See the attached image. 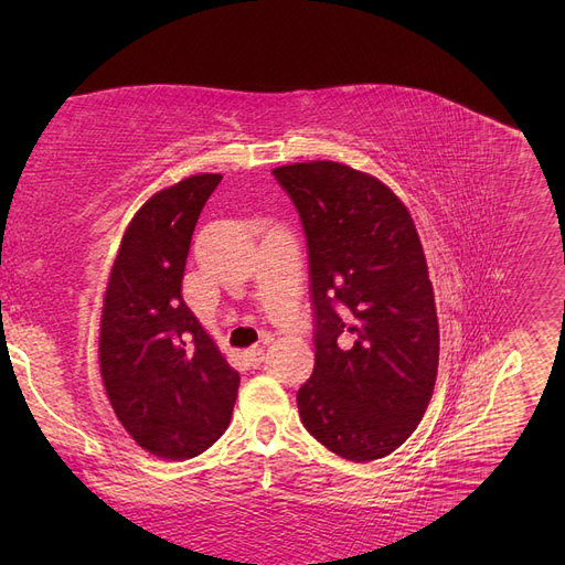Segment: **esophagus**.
Returning <instances> with one entry per match:
<instances>
[{"label":"esophagus","instance_id":"34e87169","mask_svg":"<svg viewBox=\"0 0 565 565\" xmlns=\"http://www.w3.org/2000/svg\"><path fill=\"white\" fill-rule=\"evenodd\" d=\"M264 347H252V349H247L245 351V358H247V363L252 365V367H256V365H262V361H264Z\"/></svg>","mask_w":565,"mask_h":565}]
</instances>
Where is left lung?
I'll return each instance as SVG.
<instances>
[{"label":"left lung","mask_w":565,"mask_h":565,"mask_svg":"<svg viewBox=\"0 0 565 565\" xmlns=\"http://www.w3.org/2000/svg\"><path fill=\"white\" fill-rule=\"evenodd\" d=\"M301 216L311 264L316 367L299 415L351 461L391 455L434 396L438 318L403 200L358 169L313 160L273 169Z\"/></svg>","instance_id":"obj_1"}]
</instances>
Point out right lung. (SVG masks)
Masks as SVG:
<instances>
[{
  "label": "right lung",
  "mask_w": 565,
  "mask_h": 565,
  "mask_svg": "<svg viewBox=\"0 0 565 565\" xmlns=\"http://www.w3.org/2000/svg\"><path fill=\"white\" fill-rule=\"evenodd\" d=\"M218 181L195 174L146 200L119 243L100 313V380L115 415L143 450L174 461L214 446L241 386L181 295L198 216Z\"/></svg>",
  "instance_id": "add662e5"
}]
</instances>
